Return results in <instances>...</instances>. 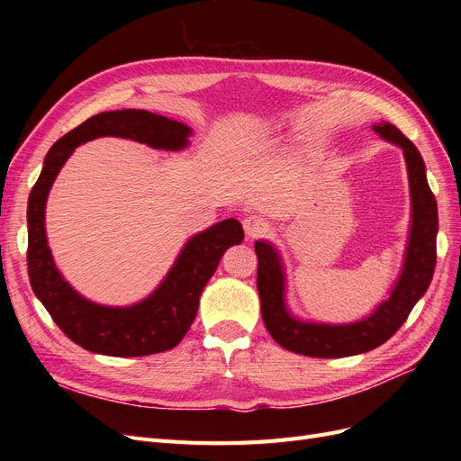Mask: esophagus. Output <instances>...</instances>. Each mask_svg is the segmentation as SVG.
<instances>
[{"instance_id":"obj_1","label":"esophagus","mask_w":461,"mask_h":461,"mask_svg":"<svg viewBox=\"0 0 461 461\" xmlns=\"http://www.w3.org/2000/svg\"><path fill=\"white\" fill-rule=\"evenodd\" d=\"M244 230H246L249 239H256V236H259L261 232H265L267 229H265L263 219H259L256 215H249V217L244 219Z\"/></svg>"}]
</instances>
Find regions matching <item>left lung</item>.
Wrapping results in <instances>:
<instances>
[{
	"label": "left lung",
	"mask_w": 461,
	"mask_h": 461,
	"mask_svg": "<svg viewBox=\"0 0 461 461\" xmlns=\"http://www.w3.org/2000/svg\"><path fill=\"white\" fill-rule=\"evenodd\" d=\"M373 129L386 140L398 144L408 163L413 227L402 276L390 298L364 321L337 327L300 323L285 308L283 269L276 252L269 244L256 242L258 292L263 323L275 342L290 352L310 357H346L369 352L384 344L408 319L435 273L438 212L435 194L430 192L425 176V163L413 142L394 124L381 122Z\"/></svg>",
	"instance_id": "1"
}]
</instances>
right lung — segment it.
<instances>
[{
  "label": "right lung",
  "instance_id": "obj_1",
  "mask_svg": "<svg viewBox=\"0 0 461 461\" xmlns=\"http://www.w3.org/2000/svg\"><path fill=\"white\" fill-rule=\"evenodd\" d=\"M97 136H121L151 148L180 149L188 144L190 129L144 109H122L97 113L59 138L48 151L26 209V265L31 286L55 325L88 352L138 357L171 350L194 323L202 290L215 273L225 249L244 240L242 225L236 219H225L194 236L163 285L140 303L131 308H105L82 298L55 269L46 240L44 212L48 192L63 163L78 144Z\"/></svg>",
  "mask_w": 461,
  "mask_h": 461
}]
</instances>
